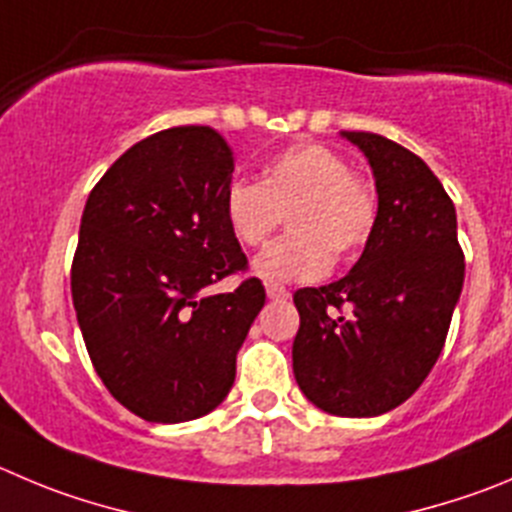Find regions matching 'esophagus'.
<instances>
[{"label":"esophagus","instance_id":"1","mask_svg":"<svg viewBox=\"0 0 512 512\" xmlns=\"http://www.w3.org/2000/svg\"><path fill=\"white\" fill-rule=\"evenodd\" d=\"M265 290H267V298L270 300H288L290 298V290L283 288V285H278V283H267Z\"/></svg>","mask_w":512,"mask_h":512}]
</instances>
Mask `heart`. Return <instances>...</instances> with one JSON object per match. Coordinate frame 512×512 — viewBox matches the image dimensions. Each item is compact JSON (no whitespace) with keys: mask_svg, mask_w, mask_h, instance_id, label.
<instances>
[{"mask_svg":"<svg viewBox=\"0 0 512 512\" xmlns=\"http://www.w3.org/2000/svg\"><path fill=\"white\" fill-rule=\"evenodd\" d=\"M283 214L293 232L255 262L257 275L275 283L315 280L331 267V257L343 262L364 250L379 199L341 154L303 141L267 159L257 184L232 181L224 191V222L242 247L267 245Z\"/></svg>","mask_w":512,"mask_h":512,"instance_id":"heart-1","label":"heart"}]
</instances>
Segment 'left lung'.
Returning a JSON list of instances; mask_svg holds the SVG:
<instances>
[{
	"mask_svg": "<svg viewBox=\"0 0 512 512\" xmlns=\"http://www.w3.org/2000/svg\"><path fill=\"white\" fill-rule=\"evenodd\" d=\"M369 159L379 217L346 278L295 290L293 371L303 394L336 417L399 407L437 364L465 280L450 194L409 148L346 131Z\"/></svg>",
	"mask_w": 512,
	"mask_h": 512,
	"instance_id": "left-lung-1",
	"label": "left lung"
}]
</instances>
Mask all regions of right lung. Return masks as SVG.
I'll return each instance as SVG.
<instances>
[{
	"instance_id": "obj_1",
	"label": "right lung",
	"mask_w": 512,
	"mask_h": 512,
	"mask_svg": "<svg viewBox=\"0 0 512 512\" xmlns=\"http://www.w3.org/2000/svg\"><path fill=\"white\" fill-rule=\"evenodd\" d=\"M234 154L209 126L143 138L85 202L70 290L95 374L128 412L176 424L229 394L237 351L265 305L224 222ZM240 274L232 294L206 288Z\"/></svg>"
}]
</instances>
